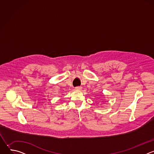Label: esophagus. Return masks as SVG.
Instances as JSON below:
<instances>
[{
  "label": "esophagus",
  "mask_w": 154,
  "mask_h": 154,
  "mask_svg": "<svg viewBox=\"0 0 154 154\" xmlns=\"http://www.w3.org/2000/svg\"><path fill=\"white\" fill-rule=\"evenodd\" d=\"M82 88L81 86H76L75 88V90H77V91H80V90H82Z\"/></svg>",
  "instance_id": "esophagus-1"
}]
</instances>
